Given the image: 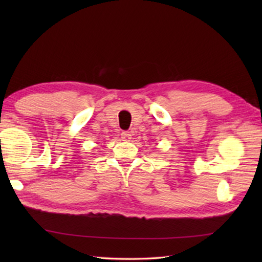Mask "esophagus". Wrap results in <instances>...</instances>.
<instances>
[{
  "label": "esophagus",
  "instance_id": "obj_1",
  "mask_svg": "<svg viewBox=\"0 0 262 262\" xmlns=\"http://www.w3.org/2000/svg\"><path fill=\"white\" fill-rule=\"evenodd\" d=\"M130 138H132V135H130L128 132H122V133H121V140H122V141L129 142Z\"/></svg>",
  "mask_w": 262,
  "mask_h": 262
}]
</instances>
